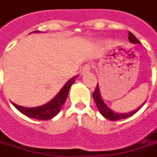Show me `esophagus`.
Returning <instances> with one entry per match:
<instances>
[{
    "instance_id": "obj_1",
    "label": "esophagus",
    "mask_w": 157,
    "mask_h": 157,
    "mask_svg": "<svg viewBox=\"0 0 157 157\" xmlns=\"http://www.w3.org/2000/svg\"><path fill=\"white\" fill-rule=\"evenodd\" d=\"M91 69V65L89 64V63H86L84 65V67H82V74H86V73H89Z\"/></svg>"
}]
</instances>
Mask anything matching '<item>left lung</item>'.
Masks as SVG:
<instances>
[{"label": "left lung", "instance_id": "8db88e82", "mask_svg": "<svg viewBox=\"0 0 157 157\" xmlns=\"http://www.w3.org/2000/svg\"><path fill=\"white\" fill-rule=\"evenodd\" d=\"M129 42L130 43H133V44H140L141 43L139 41L138 39H136V37L132 33L129 32ZM93 98L94 99V101L96 103L97 107L98 109L100 114L104 117V118H107L109 120L112 121H116V120H120V119H123V118H128V117H131L132 115H133L134 114H136V112L138 111L139 109L142 107L144 104L145 103V101L143 103L142 105H140L137 109H134L132 111L128 112V113H117V112H114V110H112L110 108H109L106 104L105 103V101H103L102 98H101V95L100 92V88H99V85L98 84L97 85V87L94 90V94H93Z\"/></svg>", "mask_w": 157, "mask_h": 157}]
</instances>
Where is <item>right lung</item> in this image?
I'll return each mask as SVG.
<instances>
[{
  "label": "right lung",
  "mask_w": 157,
  "mask_h": 157,
  "mask_svg": "<svg viewBox=\"0 0 157 157\" xmlns=\"http://www.w3.org/2000/svg\"><path fill=\"white\" fill-rule=\"evenodd\" d=\"M39 31H33V33H39ZM76 77L78 76H73L69 81H67L66 84L61 89L60 91L55 96L53 99L50 101L49 102L46 103L44 105L36 107H24L12 102L17 110L21 112V114H25L29 118L39 119V120H48L54 118L55 116L59 113L61 107L65 103L66 99L67 98V94L69 92L70 87L76 81Z\"/></svg>",
  "instance_id": "1"
}]
</instances>
